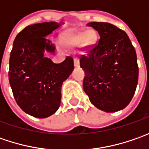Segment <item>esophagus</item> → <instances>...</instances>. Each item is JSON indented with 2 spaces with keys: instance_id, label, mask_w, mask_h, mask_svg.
Listing matches in <instances>:
<instances>
[{
  "instance_id": "obj_1",
  "label": "esophagus",
  "mask_w": 149,
  "mask_h": 149,
  "mask_svg": "<svg viewBox=\"0 0 149 149\" xmlns=\"http://www.w3.org/2000/svg\"><path fill=\"white\" fill-rule=\"evenodd\" d=\"M74 66H75V67H79V58L75 57V58L74 59Z\"/></svg>"
}]
</instances>
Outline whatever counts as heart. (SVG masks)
<instances>
[{
  "mask_svg": "<svg viewBox=\"0 0 149 149\" xmlns=\"http://www.w3.org/2000/svg\"><path fill=\"white\" fill-rule=\"evenodd\" d=\"M95 35L92 31L84 32H71L66 37V43L70 46H78L83 45L89 46L94 43Z\"/></svg>",
  "mask_w": 149,
  "mask_h": 149,
  "instance_id": "b5f03b06",
  "label": "heart"
}]
</instances>
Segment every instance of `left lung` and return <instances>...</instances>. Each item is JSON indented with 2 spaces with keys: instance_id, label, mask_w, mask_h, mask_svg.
Here are the masks:
<instances>
[{
  "instance_id": "left-lung-1",
  "label": "left lung",
  "mask_w": 149,
  "mask_h": 149,
  "mask_svg": "<svg viewBox=\"0 0 149 149\" xmlns=\"http://www.w3.org/2000/svg\"><path fill=\"white\" fill-rule=\"evenodd\" d=\"M100 35L80 56L83 87L90 102L103 111L121 110L130 103L139 79L134 47L123 30L106 22H90Z\"/></svg>"
}]
</instances>
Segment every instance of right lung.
Masks as SVG:
<instances>
[{
    "mask_svg": "<svg viewBox=\"0 0 149 149\" xmlns=\"http://www.w3.org/2000/svg\"><path fill=\"white\" fill-rule=\"evenodd\" d=\"M56 22L26 26L16 36L9 62V82L17 104L33 117L47 118L60 105L61 86L74 70V60L67 56L54 64L44 56L55 46L46 36L57 29Z\"/></svg>",
    "mask_w": 149,
    "mask_h": 149,
    "instance_id": "obj_1",
    "label": "right lung"
}]
</instances>
